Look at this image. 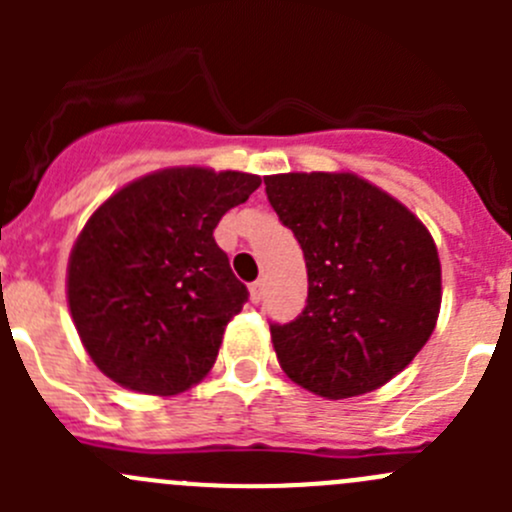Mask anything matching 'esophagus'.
<instances>
[{
  "instance_id": "34e87169",
  "label": "esophagus",
  "mask_w": 512,
  "mask_h": 512,
  "mask_svg": "<svg viewBox=\"0 0 512 512\" xmlns=\"http://www.w3.org/2000/svg\"><path fill=\"white\" fill-rule=\"evenodd\" d=\"M262 292H265V282H262V280L252 282V285H250V299H252V302H255V304L260 302Z\"/></svg>"
}]
</instances>
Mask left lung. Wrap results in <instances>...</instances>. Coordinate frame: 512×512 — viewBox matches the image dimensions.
<instances>
[{"instance_id": "8db88e82", "label": "left lung", "mask_w": 512, "mask_h": 512, "mask_svg": "<svg viewBox=\"0 0 512 512\" xmlns=\"http://www.w3.org/2000/svg\"><path fill=\"white\" fill-rule=\"evenodd\" d=\"M265 190L309 280L302 314L270 324L280 366L332 401L379 389L436 329L441 262L431 232L354 173L267 175Z\"/></svg>"}]
</instances>
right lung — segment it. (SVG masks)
<instances>
[{"mask_svg": "<svg viewBox=\"0 0 512 512\" xmlns=\"http://www.w3.org/2000/svg\"><path fill=\"white\" fill-rule=\"evenodd\" d=\"M260 183L237 170L165 168L91 215L71 250L66 297L108 379L173 396L213 369L227 322L247 302L213 230Z\"/></svg>", "mask_w": 512, "mask_h": 512, "instance_id": "obj_1", "label": "right lung"}]
</instances>
